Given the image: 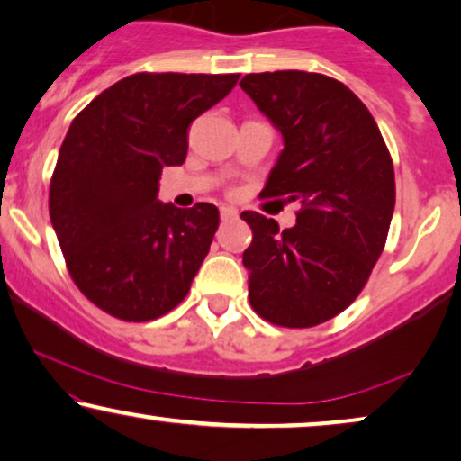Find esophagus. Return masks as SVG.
I'll return each mask as SVG.
<instances>
[{
  "instance_id": "1",
  "label": "esophagus",
  "mask_w": 461,
  "mask_h": 461,
  "mask_svg": "<svg viewBox=\"0 0 461 461\" xmlns=\"http://www.w3.org/2000/svg\"><path fill=\"white\" fill-rule=\"evenodd\" d=\"M236 217H238V211L234 206H221V221H230Z\"/></svg>"
}]
</instances>
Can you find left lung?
<instances>
[{
  "label": "left lung",
  "instance_id": "1",
  "mask_svg": "<svg viewBox=\"0 0 461 461\" xmlns=\"http://www.w3.org/2000/svg\"><path fill=\"white\" fill-rule=\"evenodd\" d=\"M242 90L285 140L263 198L297 200V225L244 211L249 299L272 324L308 329L358 297L388 238L394 167L365 103L322 73H249Z\"/></svg>",
  "mask_w": 461,
  "mask_h": 461
}]
</instances>
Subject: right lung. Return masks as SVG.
Masks as SVG:
<instances>
[{
  "instance_id": "right-lung-1",
  "label": "right lung",
  "mask_w": 461,
  "mask_h": 461,
  "mask_svg": "<svg viewBox=\"0 0 461 461\" xmlns=\"http://www.w3.org/2000/svg\"><path fill=\"white\" fill-rule=\"evenodd\" d=\"M238 77L134 73L71 122L50 181V221L73 282L107 314L147 322L185 299L219 211L162 204L159 175L185 162L189 124Z\"/></svg>"
}]
</instances>
